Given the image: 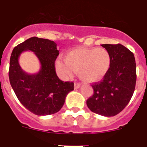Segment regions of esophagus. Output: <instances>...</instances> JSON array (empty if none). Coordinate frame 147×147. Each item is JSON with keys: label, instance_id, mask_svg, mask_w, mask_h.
I'll return each mask as SVG.
<instances>
[{"label": "esophagus", "instance_id": "1", "mask_svg": "<svg viewBox=\"0 0 147 147\" xmlns=\"http://www.w3.org/2000/svg\"><path fill=\"white\" fill-rule=\"evenodd\" d=\"M80 86H81V84H80V83H78V82H75L74 83V88H75V89H78V88H80Z\"/></svg>", "mask_w": 147, "mask_h": 147}]
</instances>
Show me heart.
<instances>
[{"mask_svg": "<svg viewBox=\"0 0 147 147\" xmlns=\"http://www.w3.org/2000/svg\"><path fill=\"white\" fill-rule=\"evenodd\" d=\"M111 63L110 54L103 48H76L69 51L65 60L57 59L56 70L63 79H67L79 72L85 82H99L106 76Z\"/></svg>", "mask_w": 147, "mask_h": 147, "instance_id": "b5f03b06", "label": "heart"}]
</instances>
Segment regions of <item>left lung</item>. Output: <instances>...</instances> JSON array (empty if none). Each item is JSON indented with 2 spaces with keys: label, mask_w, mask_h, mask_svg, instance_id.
I'll use <instances>...</instances> for the list:
<instances>
[{
  "label": "left lung",
  "mask_w": 147,
  "mask_h": 147,
  "mask_svg": "<svg viewBox=\"0 0 147 147\" xmlns=\"http://www.w3.org/2000/svg\"><path fill=\"white\" fill-rule=\"evenodd\" d=\"M109 51L111 63L103 80L92 85L93 94L87 100L92 112L114 116L124 110L134 93L136 64L133 53L121 45H101Z\"/></svg>",
  "instance_id": "obj_1"
}]
</instances>
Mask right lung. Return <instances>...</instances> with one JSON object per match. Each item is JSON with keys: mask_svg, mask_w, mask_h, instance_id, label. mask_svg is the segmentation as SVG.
Segmentation results:
<instances>
[{"mask_svg": "<svg viewBox=\"0 0 147 147\" xmlns=\"http://www.w3.org/2000/svg\"><path fill=\"white\" fill-rule=\"evenodd\" d=\"M26 50L33 51L39 59L41 67L37 74H27L19 65V57ZM58 55L57 43L36 37L18 45L11 52L9 71L11 86L20 103L35 115L57 113L67 93L74 88V82H64L56 74L55 60Z\"/></svg>", "mask_w": 147, "mask_h": 147, "instance_id": "1", "label": "right lung"}]
</instances>
